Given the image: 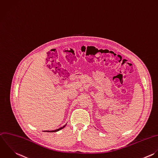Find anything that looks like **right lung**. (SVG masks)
Wrapping results in <instances>:
<instances>
[{
  "mask_svg": "<svg viewBox=\"0 0 158 158\" xmlns=\"http://www.w3.org/2000/svg\"><path fill=\"white\" fill-rule=\"evenodd\" d=\"M66 125V124H65ZM65 125H64V126H62V127H60V128H59V129H56V130H54V131H47V132H57V131H59V130H60V129H63L65 126Z\"/></svg>",
  "mask_w": 158,
  "mask_h": 158,
  "instance_id": "right-lung-1",
  "label": "right lung"
}]
</instances>
